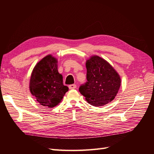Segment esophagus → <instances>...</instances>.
Wrapping results in <instances>:
<instances>
[{"mask_svg": "<svg viewBox=\"0 0 154 154\" xmlns=\"http://www.w3.org/2000/svg\"><path fill=\"white\" fill-rule=\"evenodd\" d=\"M69 89H74V88H76V84H71L69 85Z\"/></svg>", "mask_w": 154, "mask_h": 154, "instance_id": "esophagus-1", "label": "esophagus"}]
</instances>
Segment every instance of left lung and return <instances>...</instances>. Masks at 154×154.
Listing matches in <instances>:
<instances>
[{
  "label": "left lung",
  "instance_id": "obj_1",
  "mask_svg": "<svg viewBox=\"0 0 154 154\" xmlns=\"http://www.w3.org/2000/svg\"><path fill=\"white\" fill-rule=\"evenodd\" d=\"M87 81L79 87L85 100L95 106L112 101L121 85V78L106 60L94 56L86 62Z\"/></svg>",
  "mask_w": 154,
  "mask_h": 154
}]
</instances>
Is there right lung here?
Wrapping results in <instances>:
<instances>
[{"label": "right lung", "mask_w": 154, "mask_h": 154, "mask_svg": "<svg viewBox=\"0 0 154 154\" xmlns=\"http://www.w3.org/2000/svg\"><path fill=\"white\" fill-rule=\"evenodd\" d=\"M29 88L31 94L42 106L52 108L61 101L69 87L63 84L57 59L48 55L36 65L31 76Z\"/></svg>", "instance_id": "obj_1"}]
</instances>
